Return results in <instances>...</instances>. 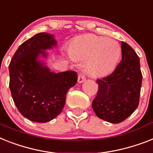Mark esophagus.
Wrapping results in <instances>:
<instances>
[{
	"mask_svg": "<svg viewBox=\"0 0 153 153\" xmlns=\"http://www.w3.org/2000/svg\"><path fill=\"white\" fill-rule=\"evenodd\" d=\"M85 80V77L82 74H79V77H78V82L82 83V82H84Z\"/></svg>",
	"mask_w": 153,
	"mask_h": 153,
	"instance_id": "34e87169",
	"label": "esophagus"
}]
</instances>
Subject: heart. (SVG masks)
Wrapping results in <instances>:
<instances>
[{"label": "heart", "mask_w": 153, "mask_h": 153, "mask_svg": "<svg viewBox=\"0 0 153 153\" xmlns=\"http://www.w3.org/2000/svg\"><path fill=\"white\" fill-rule=\"evenodd\" d=\"M69 53L74 59H88L86 69L89 74L103 77L115 70L120 59L121 49L115 41L89 34L74 41Z\"/></svg>", "instance_id": "b5f03b06"}]
</instances>
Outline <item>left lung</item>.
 Here are the masks:
<instances>
[{
	"mask_svg": "<svg viewBox=\"0 0 153 153\" xmlns=\"http://www.w3.org/2000/svg\"><path fill=\"white\" fill-rule=\"evenodd\" d=\"M122 60L108 76L97 79L98 92L92 103L97 116L111 123L128 118L139 105L142 74L134 50L122 42Z\"/></svg>",
	"mask_w": 153,
	"mask_h": 153,
	"instance_id": "1",
	"label": "left lung"
}]
</instances>
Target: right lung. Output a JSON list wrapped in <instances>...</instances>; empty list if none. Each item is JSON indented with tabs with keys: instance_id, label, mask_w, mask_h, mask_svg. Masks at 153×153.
Returning <instances> with one entry per match:
<instances>
[{
	"instance_id": "add662e5",
	"label": "right lung",
	"mask_w": 153,
	"mask_h": 153,
	"mask_svg": "<svg viewBox=\"0 0 153 153\" xmlns=\"http://www.w3.org/2000/svg\"><path fill=\"white\" fill-rule=\"evenodd\" d=\"M53 34L39 33L24 42L9 64V87L12 99L22 115L36 123L56 118L65 105L66 94L77 82L74 71L52 72L40 56L56 45Z\"/></svg>"
}]
</instances>
